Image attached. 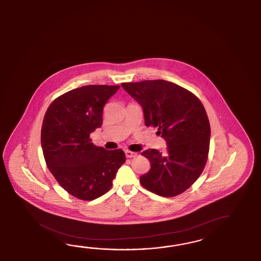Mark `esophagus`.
I'll use <instances>...</instances> for the list:
<instances>
[{
  "label": "esophagus",
  "mask_w": 261,
  "mask_h": 261,
  "mask_svg": "<svg viewBox=\"0 0 261 261\" xmlns=\"http://www.w3.org/2000/svg\"><path fill=\"white\" fill-rule=\"evenodd\" d=\"M125 153H126V156L128 158V159H130V158H135V156L137 155V153H134V152H132V151H128V150H126V151H125Z\"/></svg>",
  "instance_id": "1"
}]
</instances>
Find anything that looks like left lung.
Listing matches in <instances>:
<instances>
[{"label": "left lung", "mask_w": 261, "mask_h": 261, "mask_svg": "<svg viewBox=\"0 0 261 261\" xmlns=\"http://www.w3.org/2000/svg\"><path fill=\"white\" fill-rule=\"evenodd\" d=\"M121 86L143 108L145 125L159 128L168 146L164 153L143 151L151 169L140 182L164 197L184 193L202 173L210 151V121L202 102L188 90L163 80Z\"/></svg>", "instance_id": "left-lung-1"}]
</instances>
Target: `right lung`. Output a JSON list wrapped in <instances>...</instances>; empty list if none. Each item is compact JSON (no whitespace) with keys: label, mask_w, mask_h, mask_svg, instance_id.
<instances>
[{"label":"right lung","mask_w":261,"mask_h":261,"mask_svg":"<svg viewBox=\"0 0 261 261\" xmlns=\"http://www.w3.org/2000/svg\"><path fill=\"white\" fill-rule=\"evenodd\" d=\"M120 86L87 85L64 93L47 109L41 148L47 167L68 194L93 200L112 187L126 161L121 149L107 150L91 142L102 124V109Z\"/></svg>","instance_id":"right-lung-1"}]
</instances>
